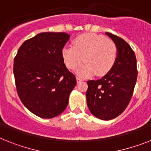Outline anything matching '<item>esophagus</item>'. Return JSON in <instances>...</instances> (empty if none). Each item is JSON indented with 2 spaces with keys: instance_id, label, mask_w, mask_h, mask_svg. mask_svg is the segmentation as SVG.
<instances>
[{
  "instance_id": "34e87169",
  "label": "esophagus",
  "mask_w": 151,
  "mask_h": 151,
  "mask_svg": "<svg viewBox=\"0 0 151 151\" xmlns=\"http://www.w3.org/2000/svg\"><path fill=\"white\" fill-rule=\"evenodd\" d=\"M76 80H77V83H81V82H83V78H79V77H76Z\"/></svg>"
}]
</instances>
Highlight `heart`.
Wrapping results in <instances>:
<instances>
[{"instance_id": "b5f03b06", "label": "heart", "mask_w": 151, "mask_h": 151, "mask_svg": "<svg viewBox=\"0 0 151 151\" xmlns=\"http://www.w3.org/2000/svg\"><path fill=\"white\" fill-rule=\"evenodd\" d=\"M62 56L67 68L72 70L80 66L77 73L89 77L97 73L103 76L110 72L116 61L117 48L111 40L96 34L81 35L73 41V46H65Z\"/></svg>"}]
</instances>
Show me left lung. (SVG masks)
<instances>
[{
	"mask_svg": "<svg viewBox=\"0 0 151 151\" xmlns=\"http://www.w3.org/2000/svg\"><path fill=\"white\" fill-rule=\"evenodd\" d=\"M117 48L116 61L110 72L98 80L87 82V106L96 117L113 119L127 107L137 78V59L130 46L123 38L106 32Z\"/></svg>",
	"mask_w": 151,
	"mask_h": 151,
	"instance_id": "1",
	"label": "left lung"
}]
</instances>
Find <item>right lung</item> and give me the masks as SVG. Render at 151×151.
<instances>
[{"label":"right lung","mask_w":151,"mask_h":151,"mask_svg":"<svg viewBox=\"0 0 151 151\" xmlns=\"http://www.w3.org/2000/svg\"><path fill=\"white\" fill-rule=\"evenodd\" d=\"M64 32H43L26 40L14 60L16 89L24 106L41 118L55 117L64 111L76 85L62 50L69 39Z\"/></svg>","instance_id":"add662e5"}]
</instances>
